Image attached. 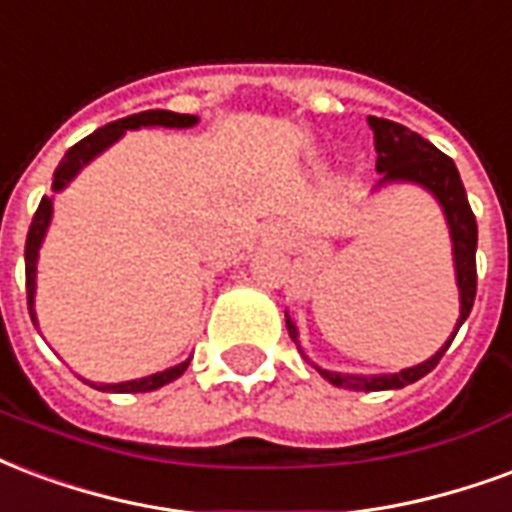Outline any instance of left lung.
Segmentation results:
<instances>
[{
    "label": "left lung",
    "mask_w": 512,
    "mask_h": 512,
    "mask_svg": "<svg viewBox=\"0 0 512 512\" xmlns=\"http://www.w3.org/2000/svg\"><path fill=\"white\" fill-rule=\"evenodd\" d=\"M368 125L374 130V147H376V171L382 174L379 179V188L387 185H417V188L428 190L439 204V210L445 215L447 229H450V242H453V267H455V286H458V322L453 327V335L447 338L439 352L431 354L423 363L404 368V371H395V374H341V371H327L319 368L316 363L308 360V354L302 352L300 346V333H297V324L292 322V316L286 311V330L289 338L297 343L300 354L308 363L319 371L335 387L343 390H357V393H376V390H401L406 384L423 379L425 374H431L436 363L442 360V354L447 352V346L453 343L455 333L461 330V324L466 322V316L475 305V292H477V223L466 199L464 182L461 174L455 169V163L447 155H442L439 149L425 141L423 136H417L414 130L390 122V119L368 117Z\"/></svg>",
    "instance_id": "1"
}]
</instances>
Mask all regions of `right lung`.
Wrapping results in <instances>:
<instances>
[{"label":"right lung","mask_w":512,"mask_h":512,"mask_svg":"<svg viewBox=\"0 0 512 512\" xmlns=\"http://www.w3.org/2000/svg\"><path fill=\"white\" fill-rule=\"evenodd\" d=\"M199 125V117L193 114H174V111H163V108H152V111H141V114H133V117L117 119L106 128H98L92 136L81 138L78 144L67 149L65 158L59 160L57 171H54V185L51 190L59 193L65 190L73 179L78 177V171L89 166L92 160L103 155L111 144H117L119 138L125 136V130H138V128H193ZM51 215H54V199L51 196H43L40 207H37L35 218H32V226H29V234H26V300H29V316L32 322L37 324L35 313V292H37V259H40V248H43V240H46V231L51 226ZM190 365V360L179 365H171L166 371H158V374L141 376V379H130V382H117V384H98V382H84L92 384L95 390H103V393H149V390H158L163 384L174 382L179 376L185 374V368Z\"/></svg>","instance_id":"1"}]
</instances>
